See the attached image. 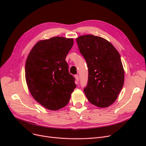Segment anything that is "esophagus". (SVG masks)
Here are the masks:
<instances>
[{
    "instance_id": "obj_1",
    "label": "esophagus",
    "mask_w": 146,
    "mask_h": 146,
    "mask_svg": "<svg viewBox=\"0 0 146 146\" xmlns=\"http://www.w3.org/2000/svg\"><path fill=\"white\" fill-rule=\"evenodd\" d=\"M74 78H75L76 81H78V82L79 81V76H78V74L75 75V76H74Z\"/></svg>"
}]
</instances>
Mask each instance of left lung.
Wrapping results in <instances>:
<instances>
[{
	"instance_id": "8db88e82",
	"label": "left lung",
	"mask_w": 146,
	"mask_h": 146,
	"mask_svg": "<svg viewBox=\"0 0 146 146\" xmlns=\"http://www.w3.org/2000/svg\"><path fill=\"white\" fill-rule=\"evenodd\" d=\"M76 41L88 67L85 95L94 105L108 107L117 100L124 82L119 54L110 42L101 36L81 35Z\"/></svg>"
}]
</instances>
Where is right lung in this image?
<instances>
[{
  "instance_id": "1",
  "label": "right lung",
  "mask_w": 146,
  "mask_h": 146,
  "mask_svg": "<svg viewBox=\"0 0 146 146\" xmlns=\"http://www.w3.org/2000/svg\"><path fill=\"white\" fill-rule=\"evenodd\" d=\"M73 45V38L52 37L37 42L28 56L27 86L35 100L46 109L63 108L76 87L65 60Z\"/></svg>"
}]
</instances>
